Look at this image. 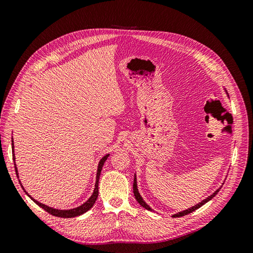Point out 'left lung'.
<instances>
[{
  "instance_id": "left-lung-1",
  "label": "left lung",
  "mask_w": 253,
  "mask_h": 253,
  "mask_svg": "<svg viewBox=\"0 0 253 253\" xmlns=\"http://www.w3.org/2000/svg\"><path fill=\"white\" fill-rule=\"evenodd\" d=\"M221 188V187H220ZM219 188V189H220ZM219 189L218 190H216L215 192H214L212 195H210L209 197H207L206 200H204L202 203H200V204H197V205H195V206H193L192 208H189V209H187V210H185V211H182V212H179V213H177V214H174L173 215V217H180V216H183V215H187V214H189V213H192L193 211H195V210H197L198 208H201V207L203 206V205H205L207 202H209V201H211L212 198L215 196L217 193H218V191H219ZM133 192H134V195H135V198H136V201L138 202V204L139 205H141L143 208H145L147 210H150V211H152V209L150 208V207L144 203V201L142 200V197L140 196V194H139V192H138V189H137V182H136V176L134 177V183H133Z\"/></svg>"
}]
</instances>
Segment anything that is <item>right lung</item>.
<instances>
[{"label":"right lung","instance_id":"obj_1","mask_svg":"<svg viewBox=\"0 0 253 253\" xmlns=\"http://www.w3.org/2000/svg\"><path fill=\"white\" fill-rule=\"evenodd\" d=\"M108 157H109V154L105 155V156L100 160V163H99L98 170H97V176H96V183H95V189H94L93 195H91V196L89 197V200H88L86 203H84L82 206L78 207V208L71 209V210H57V209H53V208H50V207H48V206H45V205H43V204H41V203H39V202H37L36 200H34V198H33L32 196L27 194L26 191H25V192H26V194H27L30 198H32V200H33L38 206H40L42 209H44L45 211L48 212L49 214H51V215H53V216L64 217V218H71V217H75V216L81 215V214H83V213H85L86 211H88V210L91 208V207L94 206V204H95V202H96V200H97V197H98V182H99V178H100V173H101V170H102V167H103V165H104V163H105V160L108 159ZM12 158H13V160H14L13 140H12ZM14 169H16V173H17V175H18V170H17V167H16V163H14ZM21 186H22V185H21ZM23 190H24V188H23Z\"/></svg>","mask_w":253,"mask_h":253}]
</instances>
